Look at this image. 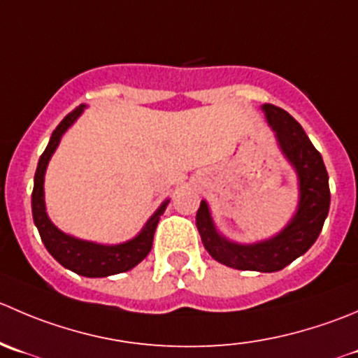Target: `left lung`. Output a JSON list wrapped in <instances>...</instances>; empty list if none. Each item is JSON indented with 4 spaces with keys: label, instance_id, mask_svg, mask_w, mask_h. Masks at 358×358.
<instances>
[{
    "label": "left lung",
    "instance_id": "left-lung-1",
    "mask_svg": "<svg viewBox=\"0 0 358 358\" xmlns=\"http://www.w3.org/2000/svg\"><path fill=\"white\" fill-rule=\"evenodd\" d=\"M262 110L275 129L283 154L299 176L301 201L296 217L278 236L255 245H236L218 236L204 201L197 210L196 225L204 248L220 264L241 271L273 273L289 266L317 241L329 213L331 190L320 152L313 147L301 124L275 105H264Z\"/></svg>",
    "mask_w": 358,
    "mask_h": 358
}]
</instances>
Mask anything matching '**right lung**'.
<instances>
[{
    "instance_id": "obj_1",
    "label": "right lung",
    "mask_w": 358,
    "mask_h": 358,
    "mask_svg": "<svg viewBox=\"0 0 358 358\" xmlns=\"http://www.w3.org/2000/svg\"><path fill=\"white\" fill-rule=\"evenodd\" d=\"M82 110L83 105L76 106L71 113H68V115L61 120V124H59V126L55 127L54 133H52L50 141H48L47 148H45V152L41 154L40 161H38L36 173H34L31 208H33L34 225L38 227V232H40L45 248L50 252V255L54 257L61 266L68 267L69 271L76 273V275L87 276V278H103V276L119 275V273L129 271V269L138 266V264L148 255V252L152 250V241H154L159 217H161L162 211L166 210L168 201L155 211L154 217L147 222L143 231H141L136 238L115 246H103L91 241H80V239L71 238V236L61 232L50 220H48L43 201L45 169H47L48 161H50L52 154H54L59 141H61V136L64 134V131L75 122L76 117L82 113Z\"/></svg>"
}]
</instances>
